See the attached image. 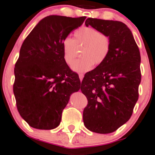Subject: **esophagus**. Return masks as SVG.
<instances>
[{
    "label": "esophagus",
    "mask_w": 155,
    "mask_h": 155,
    "mask_svg": "<svg viewBox=\"0 0 155 155\" xmlns=\"http://www.w3.org/2000/svg\"><path fill=\"white\" fill-rule=\"evenodd\" d=\"M79 79H80V81H81V82H82V79H83L84 75L82 74V73H80V74H79Z\"/></svg>",
    "instance_id": "1"
}]
</instances>
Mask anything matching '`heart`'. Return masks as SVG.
Masks as SVG:
<instances>
[{"mask_svg":"<svg viewBox=\"0 0 155 155\" xmlns=\"http://www.w3.org/2000/svg\"><path fill=\"white\" fill-rule=\"evenodd\" d=\"M75 40L67 37L62 41L64 59L71 65L77 54L76 46L83 47L81 51L82 58L76 61L72 69L78 73L88 71L95 65L102 64L109 55L111 40L107 35L91 27H82L76 30Z\"/></svg>","mask_w":155,"mask_h":155,"instance_id":"1","label":"heart"}]
</instances>
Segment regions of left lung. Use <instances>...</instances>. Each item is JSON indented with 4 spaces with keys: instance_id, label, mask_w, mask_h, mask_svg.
<instances>
[{
    "instance_id": "1",
    "label": "left lung",
    "mask_w": 155,
    "mask_h": 155,
    "mask_svg": "<svg viewBox=\"0 0 155 155\" xmlns=\"http://www.w3.org/2000/svg\"><path fill=\"white\" fill-rule=\"evenodd\" d=\"M85 24L107 35L111 48L107 58L87 72L82 82L81 91L87 99L83 121L92 132L109 134L130 118L138 101L140 52L124 23L88 18Z\"/></svg>"
}]
</instances>
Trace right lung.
Masks as SVG:
<instances>
[{
  "mask_svg": "<svg viewBox=\"0 0 155 155\" xmlns=\"http://www.w3.org/2000/svg\"><path fill=\"white\" fill-rule=\"evenodd\" d=\"M85 18L45 17L21 45L14 69L13 93L20 115L32 127H57L70 95L80 89L79 76L64 59L62 41Z\"/></svg>",
  "mask_w": 155,
  "mask_h": 155,
  "instance_id": "1",
  "label": "right lung"
}]
</instances>
